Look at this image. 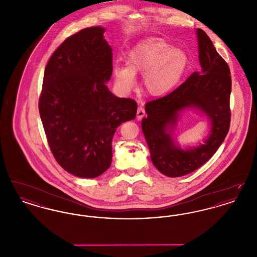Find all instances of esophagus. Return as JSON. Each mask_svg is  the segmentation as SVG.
Returning a JSON list of instances; mask_svg holds the SVG:
<instances>
[{
  "mask_svg": "<svg viewBox=\"0 0 257 257\" xmlns=\"http://www.w3.org/2000/svg\"><path fill=\"white\" fill-rule=\"evenodd\" d=\"M145 116H146V110L143 107H139L138 110H137V119L141 120Z\"/></svg>",
  "mask_w": 257,
  "mask_h": 257,
  "instance_id": "34e87169",
  "label": "esophagus"
}]
</instances>
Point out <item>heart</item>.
<instances>
[{"label":"heart","mask_w":257,"mask_h":257,"mask_svg":"<svg viewBox=\"0 0 257 257\" xmlns=\"http://www.w3.org/2000/svg\"><path fill=\"white\" fill-rule=\"evenodd\" d=\"M187 66L182 51L162 38H147L137 43L126 56V64L114 62L112 75L117 87L129 92L136 85V74H143L142 87L154 97L165 95L178 84Z\"/></svg>","instance_id":"1"}]
</instances>
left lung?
<instances>
[{
    "label": "left lung",
    "mask_w": 257,
    "mask_h": 257,
    "mask_svg": "<svg viewBox=\"0 0 257 257\" xmlns=\"http://www.w3.org/2000/svg\"><path fill=\"white\" fill-rule=\"evenodd\" d=\"M196 34L201 71L194 72L168 95L147 102V117L142 121L152 163L169 177L183 176L203 166L223 143L230 126L229 66L203 30L197 29ZM188 106L205 112L212 128L204 145L183 151L173 144L170 130L178 112Z\"/></svg>",
    "instance_id": "1"
}]
</instances>
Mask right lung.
<instances>
[{
  "instance_id": "obj_1",
  "label": "right lung",
  "mask_w": 257,
  "mask_h": 257,
  "mask_svg": "<svg viewBox=\"0 0 257 257\" xmlns=\"http://www.w3.org/2000/svg\"><path fill=\"white\" fill-rule=\"evenodd\" d=\"M101 27L67 37L45 67L38 109L51 152L62 169L94 178L110 168L116 128L135 119L137 102L107 86L112 52Z\"/></svg>"
}]
</instances>
